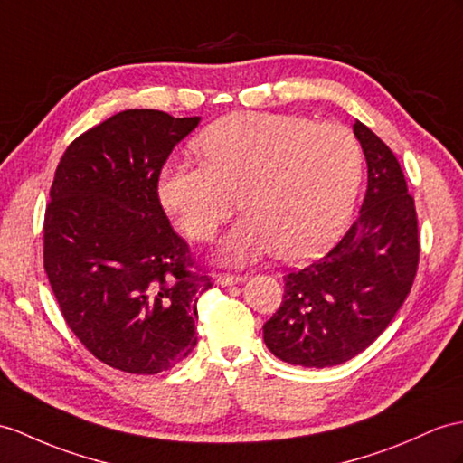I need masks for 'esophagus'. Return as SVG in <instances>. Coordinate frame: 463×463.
<instances>
[{"label": "esophagus", "instance_id": "esophagus-1", "mask_svg": "<svg viewBox=\"0 0 463 463\" xmlns=\"http://www.w3.org/2000/svg\"><path fill=\"white\" fill-rule=\"evenodd\" d=\"M245 277H235V275H218L216 277V283L220 287H232V285H240L243 283Z\"/></svg>", "mask_w": 463, "mask_h": 463}]
</instances>
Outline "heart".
<instances>
[{
	"label": "heart",
	"mask_w": 463,
	"mask_h": 463,
	"mask_svg": "<svg viewBox=\"0 0 463 463\" xmlns=\"http://www.w3.org/2000/svg\"><path fill=\"white\" fill-rule=\"evenodd\" d=\"M198 151L204 163L163 168L159 200L190 240L208 241L240 194L247 213L218 247L225 265H251L275 250L287 261L314 257L352 220L364 151L340 123L238 111L212 123Z\"/></svg>",
	"instance_id": "heart-1"
}]
</instances>
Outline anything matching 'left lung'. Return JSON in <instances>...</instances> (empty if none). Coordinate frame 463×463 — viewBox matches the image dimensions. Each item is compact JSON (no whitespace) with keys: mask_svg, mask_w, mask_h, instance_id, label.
I'll list each match as a JSON object with an SVG mask.
<instances>
[{"mask_svg":"<svg viewBox=\"0 0 463 463\" xmlns=\"http://www.w3.org/2000/svg\"><path fill=\"white\" fill-rule=\"evenodd\" d=\"M367 193L352 228L320 261L285 275L280 308L263 326L270 354L332 367L362 354L407 300L419 269V222L397 156L362 121Z\"/></svg>","mask_w":463,"mask_h":463,"instance_id":"1","label":"left lung"}]
</instances>
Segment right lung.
Listing matches in <instances>:
<instances>
[{
    "label": "right lung",
    "instance_id": "obj_1",
    "mask_svg": "<svg viewBox=\"0 0 463 463\" xmlns=\"http://www.w3.org/2000/svg\"><path fill=\"white\" fill-rule=\"evenodd\" d=\"M198 123L159 109L119 111L74 139L56 166L44 270L74 335L126 373H161L196 345V302L212 279L193 270L156 184Z\"/></svg>",
    "mask_w": 463,
    "mask_h": 463
}]
</instances>
